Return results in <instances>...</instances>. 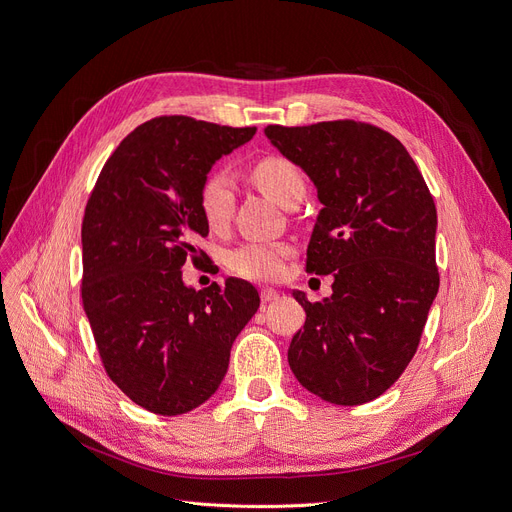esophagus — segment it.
Returning a JSON list of instances; mask_svg holds the SVG:
<instances>
[{"label":"esophagus","mask_w":512,"mask_h":512,"mask_svg":"<svg viewBox=\"0 0 512 512\" xmlns=\"http://www.w3.org/2000/svg\"><path fill=\"white\" fill-rule=\"evenodd\" d=\"M277 298H279V291H277V289L266 287V289H262V291H260V300H262V304H271V302H275Z\"/></svg>","instance_id":"1"}]
</instances>
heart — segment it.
<instances>
[{
    "instance_id": "b5f03b06",
    "label": "heart",
    "mask_w": 512,
    "mask_h": 512,
    "mask_svg": "<svg viewBox=\"0 0 512 512\" xmlns=\"http://www.w3.org/2000/svg\"><path fill=\"white\" fill-rule=\"evenodd\" d=\"M252 177L256 185L271 196L277 204L287 206L306 193V181L300 168L279 156L262 158ZM198 206L204 223L212 231H221L229 225L235 206L233 181L223 170H212L200 185ZM289 256V246L279 241H246L227 252L225 262L229 271L252 281H271L283 271V260Z\"/></svg>"
}]
</instances>
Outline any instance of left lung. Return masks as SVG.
Masks as SVG:
<instances>
[{"mask_svg":"<svg viewBox=\"0 0 512 512\" xmlns=\"http://www.w3.org/2000/svg\"><path fill=\"white\" fill-rule=\"evenodd\" d=\"M264 135L316 187L323 208L306 271L333 275L323 302L294 291L306 323L289 344V367L325 402H371L415 356L440 289L431 193L404 145L373 125H269Z\"/></svg>","mask_w":512,"mask_h":512,"instance_id":"8db88e82","label":"left lung"}]
</instances>
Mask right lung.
<instances>
[{
    "label": "right lung",
    "mask_w": 512,
    "mask_h": 512,
    "mask_svg": "<svg viewBox=\"0 0 512 512\" xmlns=\"http://www.w3.org/2000/svg\"><path fill=\"white\" fill-rule=\"evenodd\" d=\"M256 129L160 116L120 141L85 208L83 308L108 377L141 408L175 417L221 385L231 346L260 306L254 285L183 283L208 235L198 191Z\"/></svg>",
    "instance_id": "1"
}]
</instances>
